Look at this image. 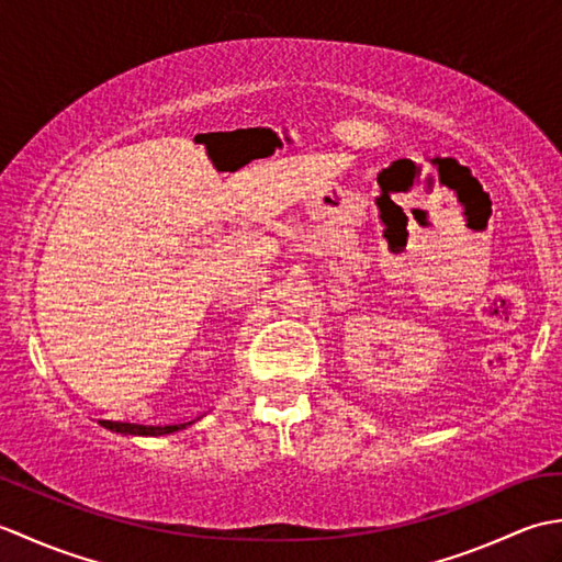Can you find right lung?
<instances>
[{
    "mask_svg": "<svg viewBox=\"0 0 562 562\" xmlns=\"http://www.w3.org/2000/svg\"><path fill=\"white\" fill-rule=\"evenodd\" d=\"M200 420V417H198ZM195 420L190 423H178V425H137V423H113V420H99L101 427L111 429V432L117 435H133V437H161V435H171L178 432V429H186L188 425H193Z\"/></svg>",
    "mask_w": 562,
    "mask_h": 562,
    "instance_id": "1",
    "label": "right lung"
}]
</instances>
